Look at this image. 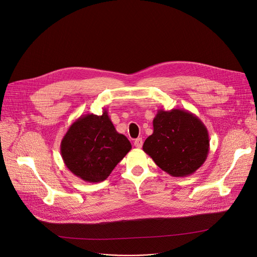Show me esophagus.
I'll use <instances>...</instances> for the list:
<instances>
[{"instance_id":"obj_1","label":"esophagus","mask_w":257,"mask_h":257,"mask_svg":"<svg viewBox=\"0 0 257 257\" xmlns=\"http://www.w3.org/2000/svg\"><path fill=\"white\" fill-rule=\"evenodd\" d=\"M142 144H143V140H142V138H137V139H135V141H134L135 148H137V149H141Z\"/></svg>"}]
</instances>
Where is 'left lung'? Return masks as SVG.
Masks as SVG:
<instances>
[{
    "instance_id": "1",
    "label": "left lung",
    "mask_w": 257,
    "mask_h": 257,
    "mask_svg": "<svg viewBox=\"0 0 257 257\" xmlns=\"http://www.w3.org/2000/svg\"><path fill=\"white\" fill-rule=\"evenodd\" d=\"M154 132L143 143V152L173 177L193 174L205 162L209 136L201 120L189 111L159 109Z\"/></svg>"
}]
</instances>
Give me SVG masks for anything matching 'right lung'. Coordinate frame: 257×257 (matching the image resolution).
Instances as JSON below:
<instances>
[{"mask_svg": "<svg viewBox=\"0 0 257 257\" xmlns=\"http://www.w3.org/2000/svg\"><path fill=\"white\" fill-rule=\"evenodd\" d=\"M131 149L130 141L117 132L106 109H102L100 116L79 117L61 141L65 166L89 183L104 181Z\"/></svg>", "mask_w": 257, "mask_h": 257, "instance_id": "obj_1", "label": "right lung"}]
</instances>
